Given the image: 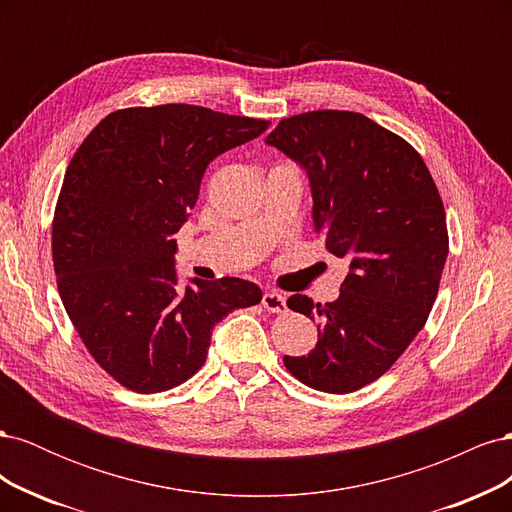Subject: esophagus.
Segmentation results:
<instances>
[{
	"mask_svg": "<svg viewBox=\"0 0 512 512\" xmlns=\"http://www.w3.org/2000/svg\"><path fill=\"white\" fill-rule=\"evenodd\" d=\"M262 307H265L271 314H286L288 312L286 297L282 292H275V290H269L262 294Z\"/></svg>",
	"mask_w": 512,
	"mask_h": 512,
	"instance_id": "34e87169",
	"label": "esophagus"
}]
</instances>
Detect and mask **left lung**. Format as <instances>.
I'll return each mask as SVG.
<instances>
[{
    "mask_svg": "<svg viewBox=\"0 0 512 512\" xmlns=\"http://www.w3.org/2000/svg\"><path fill=\"white\" fill-rule=\"evenodd\" d=\"M267 143L307 170L316 230L350 262L337 301H286L318 320V342L284 365L309 389L359 391L406 352L438 297L448 230L436 181L408 141L361 113L292 115Z\"/></svg>",
    "mask_w": 512,
    "mask_h": 512,
    "instance_id": "1",
    "label": "left lung"
}]
</instances>
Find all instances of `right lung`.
Returning <instances> with one entry per match:
<instances>
[{
	"label": "right lung",
	"mask_w": 512,
	"mask_h": 512,
	"mask_svg": "<svg viewBox=\"0 0 512 512\" xmlns=\"http://www.w3.org/2000/svg\"><path fill=\"white\" fill-rule=\"evenodd\" d=\"M271 121L194 104L106 115L68 164L51 250L61 303L87 352L134 393H162L205 365L211 329L260 303L239 277L177 288L175 235L220 153Z\"/></svg>",
	"instance_id": "add662e5"
}]
</instances>
